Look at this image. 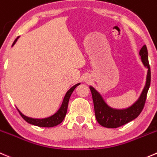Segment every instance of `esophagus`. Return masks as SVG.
I'll list each match as a JSON object with an SVG mask.
<instances>
[{"label": "esophagus", "instance_id": "obj_1", "mask_svg": "<svg viewBox=\"0 0 157 157\" xmlns=\"http://www.w3.org/2000/svg\"><path fill=\"white\" fill-rule=\"evenodd\" d=\"M86 80V81H87V79H86V80Z\"/></svg>", "mask_w": 157, "mask_h": 157}]
</instances>
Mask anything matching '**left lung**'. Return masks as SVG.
Instances as JSON below:
<instances>
[{"mask_svg": "<svg viewBox=\"0 0 157 157\" xmlns=\"http://www.w3.org/2000/svg\"><path fill=\"white\" fill-rule=\"evenodd\" d=\"M140 55L144 65L148 69L147 82L140 97L131 106L124 109H117L109 107L105 103L101 95L93 86H90L94 101L96 119L103 127L107 128H117L136 119L142 112L147 100V92L150 88L151 80V72L148 60V51L146 45H144L140 49Z\"/></svg>", "mask_w": 157, "mask_h": 157, "instance_id": "1", "label": "left lung"}]
</instances>
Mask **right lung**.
I'll return each mask as SVG.
<instances>
[{"label":"right lung","instance_id":"1","mask_svg":"<svg viewBox=\"0 0 157 157\" xmlns=\"http://www.w3.org/2000/svg\"><path fill=\"white\" fill-rule=\"evenodd\" d=\"M18 37H19V36H17V37L15 39V40L13 41L12 46H13V45L15 44V43H16ZM78 85H80V83H77V84L74 85V86H72V87H71L67 92L60 109H58V111H57L56 113H54V115L51 116V117H47V118H44V119H33V118H30V117L24 116V114L19 110V109H17L18 112L20 113V114H21V116L22 117V118L24 120V121H27V122L29 123V124H32V125L37 126V127H55V126L60 124V123L63 121V119H64V117L67 113V106H68V103H69L70 97H71L73 91L74 90V89H75Z\"/></svg>","mask_w":157,"mask_h":157}]
</instances>
